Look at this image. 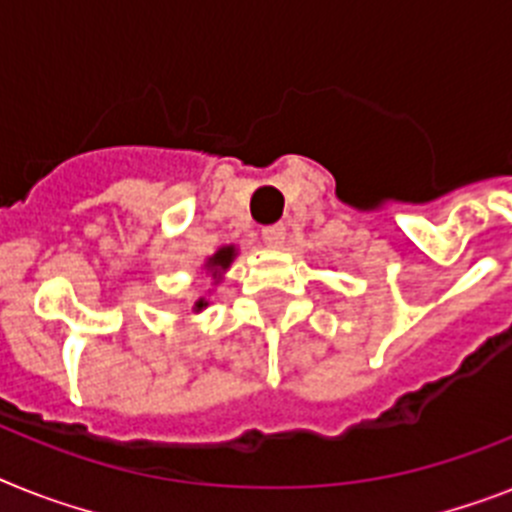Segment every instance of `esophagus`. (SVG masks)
<instances>
[{
	"label": "esophagus",
	"instance_id": "34e87169",
	"mask_svg": "<svg viewBox=\"0 0 512 512\" xmlns=\"http://www.w3.org/2000/svg\"><path fill=\"white\" fill-rule=\"evenodd\" d=\"M283 239H286V229L283 226H268V229H263V242L268 247L278 249L283 244Z\"/></svg>",
	"mask_w": 512,
	"mask_h": 512
}]
</instances>
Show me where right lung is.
Segmentation results:
<instances>
[{
  "label": "right lung",
  "instance_id": "1",
  "mask_svg": "<svg viewBox=\"0 0 512 512\" xmlns=\"http://www.w3.org/2000/svg\"><path fill=\"white\" fill-rule=\"evenodd\" d=\"M236 255H239V247H236V244H223V247H218L213 255L205 257L203 270H205V276L213 278V286H218V283L223 281V276H226V270H229L231 263L236 260ZM205 307H208V299L200 296V299L192 304V312H203Z\"/></svg>",
  "mask_w": 512,
  "mask_h": 512
}]
</instances>
